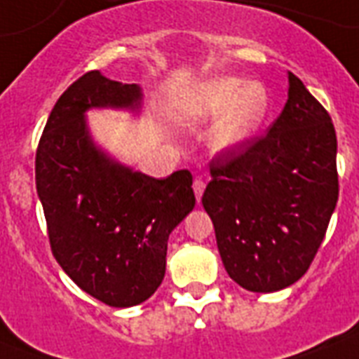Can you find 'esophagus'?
I'll return each mask as SVG.
<instances>
[{
    "label": "esophagus",
    "mask_w": 359,
    "mask_h": 359,
    "mask_svg": "<svg viewBox=\"0 0 359 359\" xmlns=\"http://www.w3.org/2000/svg\"><path fill=\"white\" fill-rule=\"evenodd\" d=\"M194 191H196L197 203H199L203 197V191H205V180H201V179L194 180Z\"/></svg>",
    "instance_id": "1"
}]
</instances>
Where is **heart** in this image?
Segmentation results:
<instances>
[{"label": "heart", "mask_w": 359, "mask_h": 359, "mask_svg": "<svg viewBox=\"0 0 359 359\" xmlns=\"http://www.w3.org/2000/svg\"><path fill=\"white\" fill-rule=\"evenodd\" d=\"M180 108L194 119H214L219 115L214 143L235 147L261 126L270 109V95L262 83H245L242 78L222 76L188 93Z\"/></svg>", "instance_id": "b5f03b06"}]
</instances>
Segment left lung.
Returning a JSON list of instances; mask_svg holds the SVG:
<instances>
[{
	"mask_svg": "<svg viewBox=\"0 0 359 359\" xmlns=\"http://www.w3.org/2000/svg\"><path fill=\"white\" fill-rule=\"evenodd\" d=\"M332 117L289 72V100L261 137L225 147L210 162L203 207L231 279L276 292L311 266L339 197Z\"/></svg>",
	"mask_w": 359,
	"mask_h": 359,
	"instance_id": "1",
	"label": "left lung"
}]
</instances>
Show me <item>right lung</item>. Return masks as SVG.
<instances>
[{"mask_svg":"<svg viewBox=\"0 0 359 359\" xmlns=\"http://www.w3.org/2000/svg\"><path fill=\"white\" fill-rule=\"evenodd\" d=\"M140 100L135 83L86 72L55 102L35 156L55 261L81 290L111 307L154 294L169 235L196 207L188 169L152 179L114 162L89 137L87 109L137 108Z\"/></svg>","mask_w":359,"mask_h":359,"instance_id":"obj_1","label":"right lung"}]
</instances>
